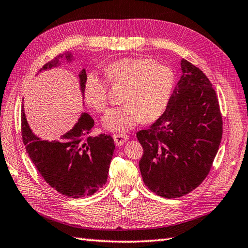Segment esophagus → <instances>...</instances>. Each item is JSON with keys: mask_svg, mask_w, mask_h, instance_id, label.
<instances>
[{"mask_svg": "<svg viewBox=\"0 0 248 248\" xmlns=\"http://www.w3.org/2000/svg\"><path fill=\"white\" fill-rule=\"evenodd\" d=\"M113 138H114L115 143H116V146H123L124 143L126 140H128L129 136L124 135V134H114V135H113Z\"/></svg>", "mask_w": 248, "mask_h": 248, "instance_id": "1", "label": "esophagus"}]
</instances>
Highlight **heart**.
Instances as JSON below:
<instances>
[{
    "label": "heart",
    "instance_id": "obj_1",
    "mask_svg": "<svg viewBox=\"0 0 248 248\" xmlns=\"http://www.w3.org/2000/svg\"><path fill=\"white\" fill-rule=\"evenodd\" d=\"M108 81L124 85L122 107L112 108L102 119L105 128L126 132L143 119L154 122L166 111L174 88V74L169 66L148 57H128L106 67ZM83 96L86 105L102 112L108 106V90L105 79L90 73L85 79Z\"/></svg>",
    "mask_w": 248,
    "mask_h": 248
}]
</instances>
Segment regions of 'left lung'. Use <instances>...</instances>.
<instances>
[{
  "mask_svg": "<svg viewBox=\"0 0 248 248\" xmlns=\"http://www.w3.org/2000/svg\"><path fill=\"white\" fill-rule=\"evenodd\" d=\"M182 77L166 111L137 132L143 149L140 169L145 185L159 197L191 192L208 175L223 134L215 89L206 75L183 59Z\"/></svg>",
  "mask_w": 248,
  "mask_h": 248,
  "instance_id": "1",
  "label": "left lung"
}]
</instances>
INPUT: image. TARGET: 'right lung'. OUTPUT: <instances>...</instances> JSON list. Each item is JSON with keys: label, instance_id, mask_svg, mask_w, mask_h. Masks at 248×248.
<instances>
[{"label": "right lung", "instance_id": "obj_1", "mask_svg": "<svg viewBox=\"0 0 248 248\" xmlns=\"http://www.w3.org/2000/svg\"><path fill=\"white\" fill-rule=\"evenodd\" d=\"M62 58L63 55L57 56L39 72L58 66ZM64 58L71 61L72 55L65 54ZM79 79L83 93L85 70L79 74ZM94 124V119L88 113H82L74 128L60 140H42L32 133L22 106L21 133L28 156L44 181L68 198L93 195L107 183L115 149L114 140L107 134L91 136Z\"/></svg>", "mask_w": 248, "mask_h": 248}]
</instances>
